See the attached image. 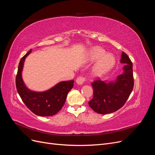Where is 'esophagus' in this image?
<instances>
[{"mask_svg":"<svg viewBox=\"0 0 155 155\" xmlns=\"http://www.w3.org/2000/svg\"><path fill=\"white\" fill-rule=\"evenodd\" d=\"M85 78H83V77H81V76L78 77L76 79V83H77V84H78V85H83V84L84 83V82H85Z\"/></svg>","mask_w":155,"mask_h":155,"instance_id":"1","label":"esophagus"}]
</instances>
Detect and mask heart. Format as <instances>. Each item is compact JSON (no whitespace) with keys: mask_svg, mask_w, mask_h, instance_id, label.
I'll list each match as a JSON object with an SVG mask.
<instances>
[{"mask_svg":"<svg viewBox=\"0 0 155 155\" xmlns=\"http://www.w3.org/2000/svg\"><path fill=\"white\" fill-rule=\"evenodd\" d=\"M88 59L92 63L97 61L92 70V74L97 77L102 76L109 72L116 64L114 55L107 54L106 51L101 47L92 49L89 51Z\"/></svg>","mask_w":155,"mask_h":155,"instance_id":"b5f03b06","label":"heart"}]
</instances>
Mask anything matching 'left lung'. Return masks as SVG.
I'll use <instances>...</instances> for the list:
<instances>
[{"label": "left lung", "mask_w": 155, "mask_h": 155, "mask_svg": "<svg viewBox=\"0 0 155 155\" xmlns=\"http://www.w3.org/2000/svg\"><path fill=\"white\" fill-rule=\"evenodd\" d=\"M120 63L125 64L124 72L115 80L103 81L98 79L91 83L93 98L88 102V105L97 113L107 114L118 110L124 105L133 91V63L124 51Z\"/></svg>", "instance_id": "left-lung-1"}]
</instances>
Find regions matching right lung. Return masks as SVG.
I'll return each mask as SVG.
<instances>
[{"label":"right lung","instance_id":"right-lung-1","mask_svg":"<svg viewBox=\"0 0 155 155\" xmlns=\"http://www.w3.org/2000/svg\"><path fill=\"white\" fill-rule=\"evenodd\" d=\"M30 50L21 58L16 76V87L22 101L34 113L40 116H53L61 109L69 91L74 86V80L61 81L47 91L36 92L30 90L23 81L22 72Z\"/></svg>","mask_w":155,"mask_h":155}]
</instances>
